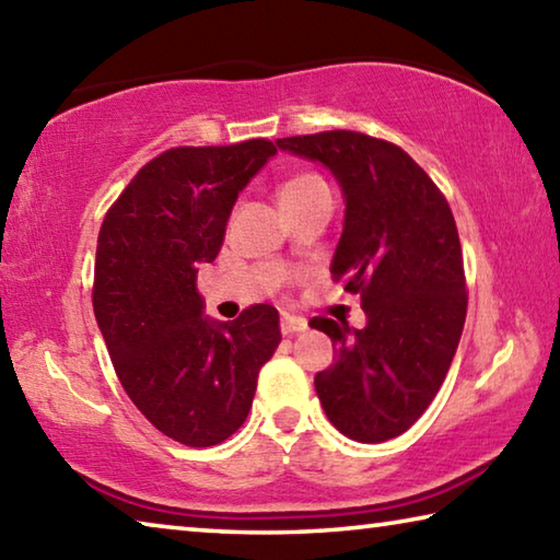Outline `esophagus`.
<instances>
[{"label":"esophagus","mask_w":560,"mask_h":560,"mask_svg":"<svg viewBox=\"0 0 560 560\" xmlns=\"http://www.w3.org/2000/svg\"><path fill=\"white\" fill-rule=\"evenodd\" d=\"M308 328V324L303 318H293V316H283L281 318V334L291 336V334H303Z\"/></svg>","instance_id":"1"}]
</instances>
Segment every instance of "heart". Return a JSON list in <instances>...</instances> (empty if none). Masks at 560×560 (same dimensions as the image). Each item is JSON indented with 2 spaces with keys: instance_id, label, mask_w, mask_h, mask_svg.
<instances>
[{
  "instance_id": "obj_1",
  "label": "heart",
  "mask_w": 560,
  "mask_h": 560,
  "mask_svg": "<svg viewBox=\"0 0 560 560\" xmlns=\"http://www.w3.org/2000/svg\"><path fill=\"white\" fill-rule=\"evenodd\" d=\"M318 187H328V185H326V179L320 177V175H316V173H296V175H291L287 183L281 185V189H279L281 205L283 202H291V200H299V197L314 192V189H318Z\"/></svg>"
}]
</instances>
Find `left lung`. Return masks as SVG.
<instances>
[{
	"label": "left lung",
	"mask_w": 560,
	"mask_h": 560,
	"mask_svg": "<svg viewBox=\"0 0 560 560\" xmlns=\"http://www.w3.org/2000/svg\"><path fill=\"white\" fill-rule=\"evenodd\" d=\"M281 150L324 163L343 187L346 222L334 281L360 293L368 324L311 318L336 343L316 375L328 420L350 440L410 430L444 383L467 318L462 244L447 200L395 143L355 130L279 138Z\"/></svg>",
	"instance_id": "1"
}]
</instances>
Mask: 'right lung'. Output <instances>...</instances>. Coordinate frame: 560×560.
Wrapping results in <instances>:
<instances>
[{
	"mask_svg": "<svg viewBox=\"0 0 560 560\" xmlns=\"http://www.w3.org/2000/svg\"><path fill=\"white\" fill-rule=\"evenodd\" d=\"M273 153L267 138L170 148L103 217L93 314L132 405L187 447H212L242 428L261 365L281 343L269 303L214 324L197 291V267L220 254L236 195Z\"/></svg>",
	"mask_w": 560,
	"mask_h": 560,
	"instance_id": "right-lung-1",
	"label": "right lung"
}]
</instances>
